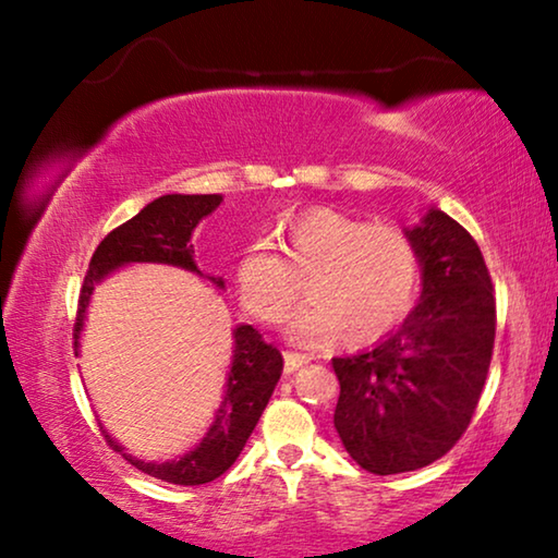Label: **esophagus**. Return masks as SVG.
Listing matches in <instances>:
<instances>
[{"label": "esophagus", "instance_id": "34e87169", "mask_svg": "<svg viewBox=\"0 0 558 558\" xmlns=\"http://www.w3.org/2000/svg\"><path fill=\"white\" fill-rule=\"evenodd\" d=\"M312 357L310 355H304V353H292V350H287L284 353V371L287 373H294V371H300L304 363H310Z\"/></svg>", "mask_w": 558, "mask_h": 558}]
</instances>
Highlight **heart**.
Listing matches in <instances>:
<instances>
[{
    "label": "heart",
    "mask_w": 558,
    "mask_h": 558,
    "mask_svg": "<svg viewBox=\"0 0 558 558\" xmlns=\"http://www.w3.org/2000/svg\"><path fill=\"white\" fill-rule=\"evenodd\" d=\"M277 233L287 259L271 243L251 241L233 269L241 304L262 323L289 315L304 276L310 302L289 323L304 345H325L338 335L350 348L373 345L414 307L422 254L407 228L312 208L281 220Z\"/></svg>",
    "instance_id": "obj_1"
}]
</instances>
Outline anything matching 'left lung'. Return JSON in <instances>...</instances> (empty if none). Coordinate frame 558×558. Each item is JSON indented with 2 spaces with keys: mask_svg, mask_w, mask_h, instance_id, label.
I'll list each match as a JSON object with an SVG mask.
<instances>
[{
  "mask_svg": "<svg viewBox=\"0 0 558 558\" xmlns=\"http://www.w3.org/2000/svg\"><path fill=\"white\" fill-rule=\"evenodd\" d=\"M409 233L422 254L414 312L368 353L332 357L335 429L373 475L445 457L468 432L493 357V279L475 239L434 208Z\"/></svg>",
  "mask_w": 558,
  "mask_h": 558,
  "instance_id": "left-lung-1",
  "label": "left lung"
}]
</instances>
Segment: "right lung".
Segmentation results:
<instances>
[{
	"mask_svg": "<svg viewBox=\"0 0 558 558\" xmlns=\"http://www.w3.org/2000/svg\"><path fill=\"white\" fill-rule=\"evenodd\" d=\"M223 197L220 195H162L151 201L147 208L136 213L132 220L106 235L90 256L86 279H83L78 312H75L73 325V345L78 353V338L90 294L106 274L126 264H170L180 269L197 271L193 258V231L205 216L218 208ZM223 287V279H213ZM233 363L228 373L226 396L220 409L216 411V422L210 424L201 445L193 452L172 462H142L132 454L124 460L134 464L136 470L147 472L149 477L162 480L172 485H203L223 475L235 462L254 426L262 418L266 403H269L274 386L279 384L281 371H284V357L274 345H269L258 330L251 325H241L233 330ZM106 445L113 452H124L109 434L104 432Z\"/></svg>",
	"mask_w": 558,
	"mask_h": 558,
	"instance_id": "obj_1",
	"label": "right lung"
}]
</instances>
